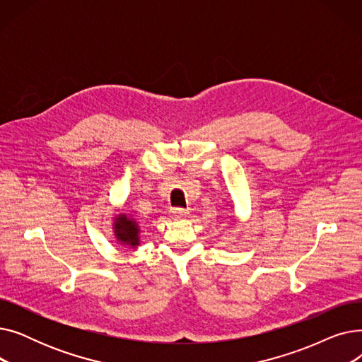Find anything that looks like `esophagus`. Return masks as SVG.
<instances>
[{
	"label": "esophagus",
	"mask_w": 362,
	"mask_h": 362,
	"mask_svg": "<svg viewBox=\"0 0 362 362\" xmlns=\"http://www.w3.org/2000/svg\"><path fill=\"white\" fill-rule=\"evenodd\" d=\"M170 213H171V216H173L175 218H185L189 214V211L183 210V208H171Z\"/></svg>",
	"instance_id": "1"
}]
</instances>
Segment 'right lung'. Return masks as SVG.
<instances>
[{
	"label": "right lung",
	"mask_w": 362,
	"mask_h": 362,
	"mask_svg": "<svg viewBox=\"0 0 362 362\" xmlns=\"http://www.w3.org/2000/svg\"><path fill=\"white\" fill-rule=\"evenodd\" d=\"M112 230H114V236L117 238V240L122 245L133 246V248L139 245L141 230L135 218H130L126 214L116 216L112 223Z\"/></svg>",
	"instance_id": "obj_1"
}]
</instances>
